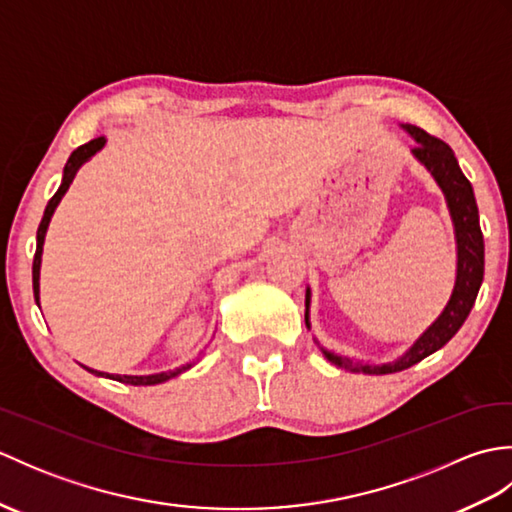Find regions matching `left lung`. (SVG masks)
I'll use <instances>...</instances> for the list:
<instances>
[{
  "instance_id": "obj_1",
  "label": "left lung",
  "mask_w": 512,
  "mask_h": 512,
  "mask_svg": "<svg viewBox=\"0 0 512 512\" xmlns=\"http://www.w3.org/2000/svg\"><path fill=\"white\" fill-rule=\"evenodd\" d=\"M402 127H405L418 143L413 147V156H416L422 165L431 171V176L436 178L440 189L444 191V198H447L449 211L453 217V226H455V239H458V277H455V288L447 308L442 310L440 317L429 325L427 332H422L420 339L413 343L405 352V356H400L398 361L385 363V365H367L361 361H354V358L332 354L321 347L325 358H328L330 363L358 374L378 376V374L402 372V369L416 365L422 361V358L438 352L440 347H444L453 339L455 332L462 328V323L471 314V308L484 279V235L480 228V213H477V202H475L471 182L466 180V176L458 165V158H455L453 149L444 143V140L427 134L424 129L416 125H402ZM308 308H310V290H306V325L310 330Z\"/></svg>"
}]
</instances>
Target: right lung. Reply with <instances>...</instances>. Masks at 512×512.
Listing matches in <instances>:
<instances>
[{
  "instance_id": "add662e5",
  "label": "right lung",
  "mask_w": 512,
  "mask_h": 512,
  "mask_svg": "<svg viewBox=\"0 0 512 512\" xmlns=\"http://www.w3.org/2000/svg\"><path fill=\"white\" fill-rule=\"evenodd\" d=\"M105 145V138H94L90 140V143L81 145L79 149L72 151V156L68 158V162H65V169H63V180H61V187L57 189V193L52 195L46 211H43V217H41V224L37 228V250H35V259H32V290H35V301L39 303V268H41V253H43V239H46V231H48V224H50V217L54 213V209H57V204L61 202L63 193L68 191L70 182L74 180V173L79 171V167L83 165L85 160L92 158L96 151H99L101 147ZM191 367L189 365H182L178 369H173V372H162V374H151V376H118V374H103V372H96V369H90L85 367L88 372L96 374V376H107L112 380H118V383H129V385H158V383H165V380L178 376L182 372H187V369Z\"/></svg>"
}]
</instances>
